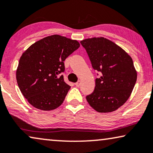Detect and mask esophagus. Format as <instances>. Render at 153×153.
<instances>
[{
	"mask_svg": "<svg viewBox=\"0 0 153 153\" xmlns=\"http://www.w3.org/2000/svg\"><path fill=\"white\" fill-rule=\"evenodd\" d=\"M75 85H76V87H80V81H78V82H77L76 83H75Z\"/></svg>",
	"mask_w": 153,
	"mask_h": 153,
	"instance_id": "obj_1",
	"label": "esophagus"
}]
</instances>
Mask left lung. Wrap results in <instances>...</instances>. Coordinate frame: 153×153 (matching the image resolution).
<instances>
[{"label":"left lung","mask_w":153,"mask_h":153,"mask_svg":"<svg viewBox=\"0 0 153 153\" xmlns=\"http://www.w3.org/2000/svg\"><path fill=\"white\" fill-rule=\"evenodd\" d=\"M80 44L93 69L100 73L93 92L86 97L87 101L100 113L115 111L127 101L136 82L137 72L132 59L106 38L86 39Z\"/></svg>","instance_id":"left-lung-1"}]
</instances>
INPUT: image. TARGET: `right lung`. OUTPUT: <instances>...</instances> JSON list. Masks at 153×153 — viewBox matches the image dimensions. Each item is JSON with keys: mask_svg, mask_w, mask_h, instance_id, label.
<instances>
[{"mask_svg": "<svg viewBox=\"0 0 153 153\" xmlns=\"http://www.w3.org/2000/svg\"><path fill=\"white\" fill-rule=\"evenodd\" d=\"M79 47L76 40L54 34L35 42L22 53L16 79L31 105L44 111L61 105L71 88L61 75L65 71L64 61Z\"/></svg>", "mask_w": 153, "mask_h": 153, "instance_id": "1", "label": "right lung"}]
</instances>
